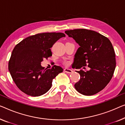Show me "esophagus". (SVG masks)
<instances>
[{"mask_svg": "<svg viewBox=\"0 0 125 125\" xmlns=\"http://www.w3.org/2000/svg\"><path fill=\"white\" fill-rule=\"evenodd\" d=\"M64 72H66V73H69V74L73 73V70L70 69H68V68L64 69Z\"/></svg>", "mask_w": 125, "mask_h": 125, "instance_id": "obj_1", "label": "esophagus"}]
</instances>
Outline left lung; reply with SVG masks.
<instances>
[{"mask_svg":"<svg viewBox=\"0 0 125 125\" xmlns=\"http://www.w3.org/2000/svg\"><path fill=\"white\" fill-rule=\"evenodd\" d=\"M79 47L74 55L73 68L90 70L77 71L80 79L74 84L76 90L84 95H93L105 87L115 68V50L109 39L99 32L84 29L66 30Z\"/></svg>","mask_w":125,"mask_h":125,"instance_id":"left-lung-1","label":"left lung"}]
</instances>
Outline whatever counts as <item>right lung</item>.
Wrapping results in <instances>:
<instances>
[{
    "instance_id": "1",
    "label": "right lung",
    "mask_w": 125,
    "mask_h": 125,
    "mask_svg": "<svg viewBox=\"0 0 125 125\" xmlns=\"http://www.w3.org/2000/svg\"><path fill=\"white\" fill-rule=\"evenodd\" d=\"M62 32H43L30 36L14 47L8 62V69L17 87L31 96L46 93L53 79L63 69L55 65L44 69L41 66L44 59L52 56L50 48L59 39L65 37Z\"/></svg>"
}]
</instances>
